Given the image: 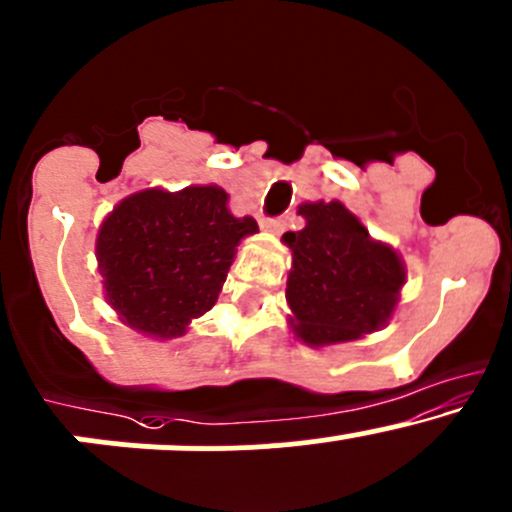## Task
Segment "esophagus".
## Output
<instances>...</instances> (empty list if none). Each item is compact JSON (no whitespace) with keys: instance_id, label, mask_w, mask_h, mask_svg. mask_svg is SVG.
I'll list each match as a JSON object with an SVG mask.
<instances>
[{"instance_id":"esophagus-1","label":"esophagus","mask_w":512,"mask_h":512,"mask_svg":"<svg viewBox=\"0 0 512 512\" xmlns=\"http://www.w3.org/2000/svg\"><path fill=\"white\" fill-rule=\"evenodd\" d=\"M262 230L270 235H282L287 230V218H270L262 220Z\"/></svg>"}]
</instances>
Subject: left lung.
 Wrapping results in <instances>:
<instances>
[{"label": "left lung", "instance_id": "left-lung-1", "mask_svg": "<svg viewBox=\"0 0 512 512\" xmlns=\"http://www.w3.org/2000/svg\"><path fill=\"white\" fill-rule=\"evenodd\" d=\"M304 228L284 233L292 250L287 304L294 336L311 348L380 331L407 282V267L387 242L370 238L341 201L301 203Z\"/></svg>", "mask_w": 512, "mask_h": 512}]
</instances>
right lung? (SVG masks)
I'll return each instance as SVG.
<instances>
[{
  "label": "right lung",
  "mask_w": 512,
  "mask_h": 512,
  "mask_svg": "<svg viewBox=\"0 0 512 512\" xmlns=\"http://www.w3.org/2000/svg\"><path fill=\"white\" fill-rule=\"evenodd\" d=\"M220 186L144 188L102 220L95 255L120 321L152 338H179L213 309L255 218H235Z\"/></svg>",
  "instance_id": "add662e5"
}]
</instances>
